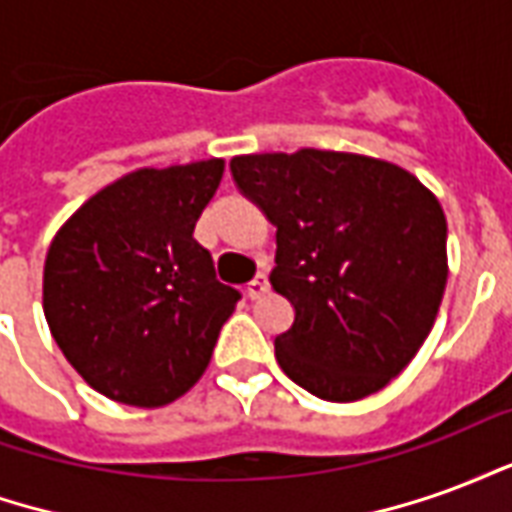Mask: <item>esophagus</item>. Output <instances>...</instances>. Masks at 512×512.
<instances>
[{
  "label": "esophagus",
  "mask_w": 512,
  "mask_h": 512,
  "mask_svg": "<svg viewBox=\"0 0 512 512\" xmlns=\"http://www.w3.org/2000/svg\"><path fill=\"white\" fill-rule=\"evenodd\" d=\"M266 290H268V277L266 274H257V277L246 285V296H249V299H260Z\"/></svg>",
  "instance_id": "1"
}]
</instances>
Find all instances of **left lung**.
Instances as JSON below:
<instances>
[{
  "instance_id": "obj_1",
  "label": "left lung",
  "mask_w": 512,
  "mask_h": 512,
  "mask_svg": "<svg viewBox=\"0 0 512 512\" xmlns=\"http://www.w3.org/2000/svg\"><path fill=\"white\" fill-rule=\"evenodd\" d=\"M277 227L271 288L296 318L274 340L285 376L351 403L417 356L447 285V219L436 194L381 158L301 147L230 161Z\"/></svg>"
}]
</instances>
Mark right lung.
Returning <instances> with one entry per match:
<instances>
[{
	"instance_id": "obj_1",
	"label": "right lung",
	"mask_w": 512,
	"mask_h": 512,
	"mask_svg": "<svg viewBox=\"0 0 512 512\" xmlns=\"http://www.w3.org/2000/svg\"><path fill=\"white\" fill-rule=\"evenodd\" d=\"M222 172V158L128 172L84 202L51 241L43 266L51 337L109 400L167 406L211 362L241 299L194 241Z\"/></svg>"
}]
</instances>
